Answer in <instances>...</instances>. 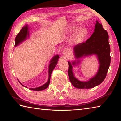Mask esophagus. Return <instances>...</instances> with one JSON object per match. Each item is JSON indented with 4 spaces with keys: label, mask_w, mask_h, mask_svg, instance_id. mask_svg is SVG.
<instances>
[{
    "label": "esophagus",
    "mask_w": 121,
    "mask_h": 121,
    "mask_svg": "<svg viewBox=\"0 0 121 121\" xmlns=\"http://www.w3.org/2000/svg\"><path fill=\"white\" fill-rule=\"evenodd\" d=\"M63 54L64 55L68 56L69 55V51L67 49H65L63 51Z\"/></svg>",
    "instance_id": "obj_1"
}]
</instances>
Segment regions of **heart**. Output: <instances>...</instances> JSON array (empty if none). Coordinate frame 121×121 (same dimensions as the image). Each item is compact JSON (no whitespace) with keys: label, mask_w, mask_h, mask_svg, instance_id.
Segmentation results:
<instances>
[{"label":"heart","mask_w":121,"mask_h":121,"mask_svg":"<svg viewBox=\"0 0 121 121\" xmlns=\"http://www.w3.org/2000/svg\"><path fill=\"white\" fill-rule=\"evenodd\" d=\"M78 29V26H74L72 27L69 30V32L72 33L74 32ZM85 34V30L83 28H81L76 30V32L74 34L73 36L71 39V43L73 44H78L81 42L82 39H83Z\"/></svg>","instance_id":"b5f03b06"}]
</instances>
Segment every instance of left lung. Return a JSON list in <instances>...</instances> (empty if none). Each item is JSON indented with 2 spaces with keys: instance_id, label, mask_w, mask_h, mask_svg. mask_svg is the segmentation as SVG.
<instances>
[{
  "instance_id": "1",
  "label": "left lung",
  "mask_w": 121,
  "mask_h": 121,
  "mask_svg": "<svg viewBox=\"0 0 121 121\" xmlns=\"http://www.w3.org/2000/svg\"><path fill=\"white\" fill-rule=\"evenodd\" d=\"M109 35L101 24L96 20L94 32L85 43L74 46L73 50L76 60L68 61V75L71 83L77 88L89 89L99 85L104 81L109 68L111 56ZM95 55L99 60V68L95 76L88 81H79L74 75L73 67L80 64V59Z\"/></svg>"
}]
</instances>
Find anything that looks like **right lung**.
I'll return each instance as SVG.
<instances>
[{"label":"right lung","instance_id":"obj_1","mask_svg":"<svg viewBox=\"0 0 121 121\" xmlns=\"http://www.w3.org/2000/svg\"><path fill=\"white\" fill-rule=\"evenodd\" d=\"M30 37V31H29V27L28 24H26L25 25V26H24L22 28V29L20 31L19 34L17 35L16 37H15L14 46L15 47H17V46H19L20 44H21L22 43L24 42L25 40H26L27 38H29ZM59 59V55H56L54 56L50 60L49 65V66H48V80L47 82L43 85L38 87L29 88L30 90H32V91H43V90H44L47 88L50 83L51 74L52 73L54 69H55V68L56 67V65H57ZM18 81H19V79H18ZM19 82L21 85H22L23 87H25V88H27L26 86L23 85L22 83H21V82H20L19 81Z\"/></svg>","mask_w":121,"mask_h":121}]
</instances>
